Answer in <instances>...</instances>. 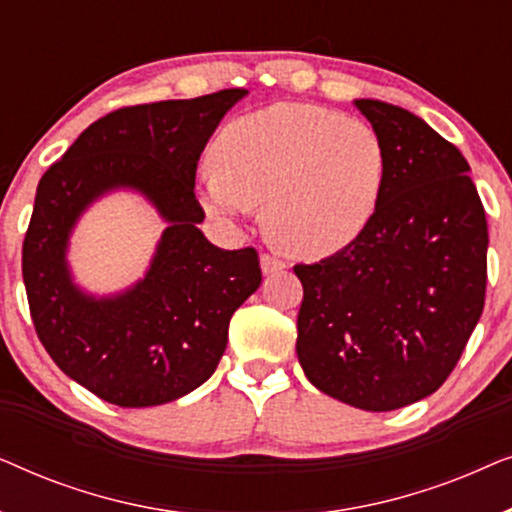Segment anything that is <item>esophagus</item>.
Wrapping results in <instances>:
<instances>
[{"label": "esophagus", "mask_w": 512, "mask_h": 512, "mask_svg": "<svg viewBox=\"0 0 512 512\" xmlns=\"http://www.w3.org/2000/svg\"><path fill=\"white\" fill-rule=\"evenodd\" d=\"M286 268V263L282 258L277 256H270V254H263L261 256V270L263 275H275V272H282Z\"/></svg>", "instance_id": "esophagus-1"}]
</instances>
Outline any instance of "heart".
<instances>
[{
	"label": "heart",
	"mask_w": 512,
	"mask_h": 512,
	"mask_svg": "<svg viewBox=\"0 0 512 512\" xmlns=\"http://www.w3.org/2000/svg\"><path fill=\"white\" fill-rule=\"evenodd\" d=\"M202 207L235 219L263 202L272 242L319 258L359 237L380 205L387 149L373 125L312 104H272L223 125Z\"/></svg>",
	"instance_id": "b5f03b06"
}]
</instances>
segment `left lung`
Returning a JSON list of instances; mask_svg holds the SVG:
<instances>
[{"label":"left lung","instance_id":"obj_1","mask_svg":"<svg viewBox=\"0 0 512 512\" xmlns=\"http://www.w3.org/2000/svg\"><path fill=\"white\" fill-rule=\"evenodd\" d=\"M387 149L366 230L296 265V352L307 380L359 410L389 412L447 380L485 307L487 219L471 167L408 109L354 100Z\"/></svg>","mask_w":512,"mask_h":512}]
</instances>
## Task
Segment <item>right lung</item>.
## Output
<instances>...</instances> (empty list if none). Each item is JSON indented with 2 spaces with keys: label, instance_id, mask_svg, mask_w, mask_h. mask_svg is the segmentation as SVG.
Here are the masks:
<instances>
[{
  "label": "right lung",
  "instance_id": "right-lung-1",
  "mask_svg": "<svg viewBox=\"0 0 512 512\" xmlns=\"http://www.w3.org/2000/svg\"><path fill=\"white\" fill-rule=\"evenodd\" d=\"M247 90L111 111L88 125L37 186L23 242V282L37 335L58 368L102 401L151 408L214 375L233 312L261 286L256 249L226 251L202 235L200 153ZM132 190L166 230L142 280L109 297L73 282L68 237L104 194Z\"/></svg>",
  "mask_w": 512,
  "mask_h": 512
}]
</instances>
